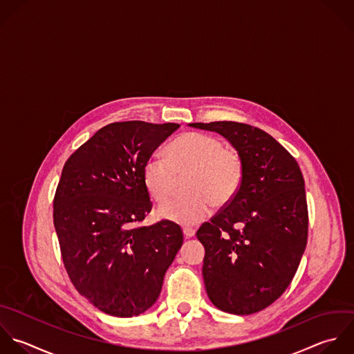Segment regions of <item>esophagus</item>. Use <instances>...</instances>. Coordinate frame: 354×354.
Masks as SVG:
<instances>
[{"instance_id":"34e87169","label":"esophagus","mask_w":354,"mask_h":354,"mask_svg":"<svg viewBox=\"0 0 354 354\" xmlns=\"http://www.w3.org/2000/svg\"><path fill=\"white\" fill-rule=\"evenodd\" d=\"M183 234L186 239H192L194 234H196V230L194 229H190V227H185L183 229Z\"/></svg>"}]
</instances>
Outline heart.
<instances>
[{"label":"heart","instance_id":"1","mask_svg":"<svg viewBox=\"0 0 354 354\" xmlns=\"http://www.w3.org/2000/svg\"><path fill=\"white\" fill-rule=\"evenodd\" d=\"M192 172L187 182L190 196L176 197L157 209L161 219L180 226H196L207 219L214 205L234 198L244 178L240 154L212 135L187 132L167 149V158L151 156L143 167V182L150 197L167 201L175 192L178 176Z\"/></svg>","mask_w":354,"mask_h":354}]
</instances>
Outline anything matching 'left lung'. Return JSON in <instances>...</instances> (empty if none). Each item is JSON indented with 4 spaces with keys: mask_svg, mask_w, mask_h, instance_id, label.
Instances as JSON below:
<instances>
[{
    "mask_svg": "<svg viewBox=\"0 0 354 354\" xmlns=\"http://www.w3.org/2000/svg\"><path fill=\"white\" fill-rule=\"evenodd\" d=\"M189 125L226 138L244 164L234 198L197 232L205 248L207 294L226 313L261 312L287 290L306 248L309 216L301 168L259 128L233 121Z\"/></svg>",
    "mask_w": 354,
    "mask_h": 354,
    "instance_id": "8db88e82",
    "label": "left lung"
}]
</instances>
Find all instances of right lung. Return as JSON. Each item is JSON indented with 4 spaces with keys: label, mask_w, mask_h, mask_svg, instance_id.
Segmentation results:
<instances>
[{
    "label": "right lung",
    "mask_w": 354,
    "mask_h": 354,
    "mask_svg": "<svg viewBox=\"0 0 354 354\" xmlns=\"http://www.w3.org/2000/svg\"><path fill=\"white\" fill-rule=\"evenodd\" d=\"M179 127L109 124L63 167L53 198L63 263L75 290L106 315L132 317L151 308L183 244L169 221L139 226L151 211L145 162Z\"/></svg>",
    "instance_id": "add662e5"
}]
</instances>
